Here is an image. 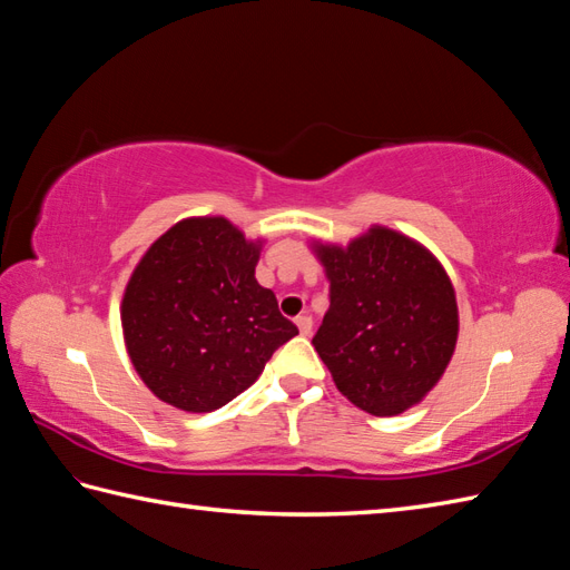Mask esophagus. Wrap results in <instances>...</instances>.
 Masks as SVG:
<instances>
[{
	"label": "esophagus",
	"instance_id": "34e87169",
	"mask_svg": "<svg viewBox=\"0 0 570 570\" xmlns=\"http://www.w3.org/2000/svg\"><path fill=\"white\" fill-rule=\"evenodd\" d=\"M296 325H298L301 335H311V331H313V318L308 316V313H304V316L296 318Z\"/></svg>",
	"mask_w": 570,
	"mask_h": 570
}]
</instances>
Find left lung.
Returning a JSON list of instances; mask_svg holds the SVG:
<instances>
[{"mask_svg": "<svg viewBox=\"0 0 570 570\" xmlns=\"http://www.w3.org/2000/svg\"><path fill=\"white\" fill-rule=\"evenodd\" d=\"M331 308L313 347L337 390L372 416H396L443 377L458 341L451 278L396 229L370 227L347 247L316 242Z\"/></svg>", "mask_w": 570, "mask_h": 570, "instance_id": "1", "label": "left lung"}]
</instances>
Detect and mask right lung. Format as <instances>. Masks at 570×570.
I'll return each instance as SVG.
<instances>
[{"label": "right lung", "mask_w": 570, "mask_h": 570, "mask_svg": "<svg viewBox=\"0 0 570 570\" xmlns=\"http://www.w3.org/2000/svg\"><path fill=\"white\" fill-rule=\"evenodd\" d=\"M259 249L225 217H186L131 272L122 298L127 353L161 402L190 414L220 409L298 335L272 288L254 278Z\"/></svg>", "instance_id": "right-lung-1"}]
</instances>
